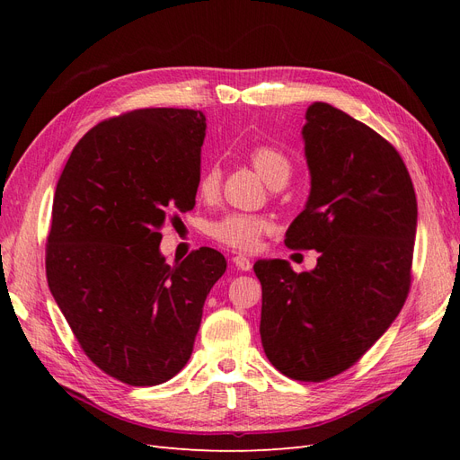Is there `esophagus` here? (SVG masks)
I'll return each mask as SVG.
<instances>
[{"label": "esophagus", "instance_id": "34e87169", "mask_svg": "<svg viewBox=\"0 0 460 460\" xmlns=\"http://www.w3.org/2000/svg\"><path fill=\"white\" fill-rule=\"evenodd\" d=\"M232 262L235 264V269H238V270H243V272H247V270H252V267H253V262H252V259H249V257H245V255H235V257L232 259Z\"/></svg>", "mask_w": 460, "mask_h": 460}]
</instances>
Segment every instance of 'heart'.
<instances>
[{
    "instance_id": "1",
    "label": "heart",
    "mask_w": 460,
    "mask_h": 460,
    "mask_svg": "<svg viewBox=\"0 0 460 460\" xmlns=\"http://www.w3.org/2000/svg\"><path fill=\"white\" fill-rule=\"evenodd\" d=\"M249 161L253 169L269 186L286 182L291 174V161L282 149L274 146H257L249 151ZM222 172L217 164H207L198 176L196 191L201 199H215L220 190ZM270 228L269 220L259 215L232 213L213 222L208 234L218 243L226 245L235 252H253L261 235Z\"/></svg>"
}]
</instances>
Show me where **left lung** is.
Listing matches in <instances>:
<instances>
[{"instance_id":"left-lung-1","label":"left lung","mask_w":460,"mask_h":460,"mask_svg":"<svg viewBox=\"0 0 460 460\" xmlns=\"http://www.w3.org/2000/svg\"><path fill=\"white\" fill-rule=\"evenodd\" d=\"M305 119L311 193L284 242L320 257L301 274L282 259L253 270L272 367L323 382L353 367L405 305L419 211L405 163L378 132L323 102Z\"/></svg>"}]
</instances>
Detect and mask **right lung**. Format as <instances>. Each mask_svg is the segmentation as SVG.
<instances>
[{"instance_id":"1","label":"right lung","mask_w":460,"mask_h":460,"mask_svg":"<svg viewBox=\"0 0 460 460\" xmlns=\"http://www.w3.org/2000/svg\"><path fill=\"white\" fill-rule=\"evenodd\" d=\"M205 115L136 109L75 146L55 188L46 274L82 351L128 385H157L193 351L208 291L226 270L199 247L174 267L161 228L196 205Z\"/></svg>"}]
</instances>
